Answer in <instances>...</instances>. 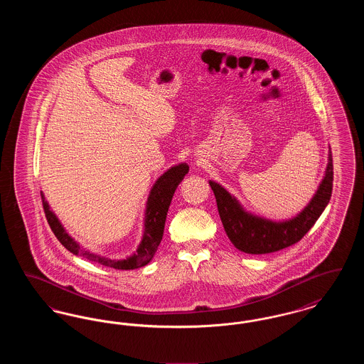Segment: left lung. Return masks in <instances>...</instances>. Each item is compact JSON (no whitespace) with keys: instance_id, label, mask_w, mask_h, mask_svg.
Instances as JSON below:
<instances>
[{"instance_id":"1","label":"left lung","mask_w":364,"mask_h":364,"mask_svg":"<svg viewBox=\"0 0 364 364\" xmlns=\"http://www.w3.org/2000/svg\"><path fill=\"white\" fill-rule=\"evenodd\" d=\"M215 195L220 218L232 244L245 254L260 255L287 248L311 229L329 203L333 190V158L329 150L325 176L310 203L296 217L285 221H273L255 215L215 181H208Z\"/></svg>"}]
</instances>
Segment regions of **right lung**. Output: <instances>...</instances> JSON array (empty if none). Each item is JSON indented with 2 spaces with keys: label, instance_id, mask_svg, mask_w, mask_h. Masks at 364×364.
Returning <instances> with one entry per match:
<instances>
[{
  "label": "right lung",
  "instance_id": "right-lung-1",
  "mask_svg": "<svg viewBox=\"0 0 364 364\" xmlns=\"http://www.w3.org/2000/svg\"><path fill=\"white\" fill-rule=\"evenodd\" d=\"M188 171H190V166L187 164H178V165L172 166L171 169H168L165 173L156 178L154 186L151 187V191L149 193L147 203H146L144 224H143L144 228H143L141 240L139 242L136 251L125 259H110V258H106L100 254L83 250L80 247V244L75 242V239H72L67 233V230L64 229V226L60 223L57 215L53 213L48 200H45L43 192H41L46 220L52 228L55 237L73 255H80L91 262L104 264L107 267H113L117 270L138 269L141 266H146L150 260L153 259V257L158 250V245L164 236L166 214H168V210L171 206L174 191L177 188V186L183 181L184 176L188 173Z\"/></svg>",
  "mask_w": 364,
  "mask_h": 364
}]
</instances>
